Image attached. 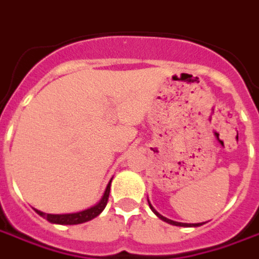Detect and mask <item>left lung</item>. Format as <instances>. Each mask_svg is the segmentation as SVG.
Instances as JSON below:
<instances>
[{
    "instance_id": "8db88e82",
    "label": "left lung",
    "mask_w": 259,
    "mask_h": 259,
    "mask_svg": "<svg viewBox=\"0 0 259 259\" xmlns=\"http://www.w3.org/2000/svg\"><path fill=\"white\" fill-rule=\"evenodd\" d=\"M148 205H150V208H151V209H152V212H154V213H155V215H157L158 218H161V219H162L163 222L170 223V225H175V226H185V228H191V226H194V228H197V226H201V225H202V223H182V222H175V221H172V219H168V218L162 217L161 213H158V212L155 211V209H154V206L151 205V202H150V201H148Z\"/></svg>"
}]
</instances>
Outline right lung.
I'll use <instances>...</instances> for the list:
<instances>
[{"label":"right lung","mask_w":259,"mask_h":259,"mask_svg":"<svg viewBox=\"0 0 259 259\" xmlns=\"http://www.w3.org/2000/svg\"><path fill=\"white\" fill-rule=\"evenodd\" d=\"M111 182H112V179L109 180L107 189H105V193L102 195V198L100 200V202H97L96 205L91 206L89 209L74 212V213H62V215L44 213V212L37 211V209L36 212L40 217L46 218L48 222L58 223V225H79V223H84L87 222V221H91V219H94L96 217H98V215L104 211V208L107 206L108 198H109V190H111Z\"/></svg>","instance_id":"obj_1"}]
</instances>
